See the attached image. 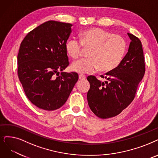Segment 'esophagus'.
Masks as SVG:
<instances>
[{
  "mask_svg": "<svg viewBox=\"0 0 158 158\" xmlns=\"http://www.w3.org/2000/svg\"><path fill=\"white\" fill-rule=\"evenodd\" d=\"M78 78H79V80H84L85 79V76H84L83 74H80L78 76Z\"/></svg>",
  "mask_w": 158,
  "mask_h": 158,
  "instance_id": "obj_1",
  "label": "esophagus"
}]
</instances>
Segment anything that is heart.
<instances>
[{
	"label": "heart",
	"mask_w": 158,
	"mask_h": 158,
	"mask_svg": "<svg viewBox=\"0 0 158 158\" xmlns=\"http://www.w3.org/2000/svg\"><path fill=\"white\" fill-rule=\"evenodd\" d=\"M83 46L91 48L89 59L79 60L71 65V70L79 74L110 71L116 68L124 58L127 43L121 36L99 28H92L81 34V41L76 38L66 44L68 54L73 59L79 58Z\"/></svg>",
	"instance_id": "heart-1"
}]
</instances>
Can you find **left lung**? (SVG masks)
Listing matches in <instances>:
<instances>
[{
    "label": "left lung",
    "instance_id": "obj_1",
    "mask_svg": "<svg viewBox=\"0 0 158 158\" xmlns=\"http://www.w3.org/2000/svg\"><path fill=\"white\" fill-rule=\"evenodd\" d=\"M130 43L128 52L117 67L106 73L101 81L94 76L87 77L90 89L87 98L91 110L101 118L115 117L133 101L137 87L145 73L142 44L128 33Z\"/></svg>",
    "mask_w": 158,
    "mask_h": 158
}]
</instances>
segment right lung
<instances>
[{
	"instance_id": "1",
	"label": "right lung",
	"mask_w": 158,
	"mask_h": 158,
	"mask_svg": "<svg viewBox=\"0 0 158 158\" xmlns=\"http://www.w3.org/2000/svg\"><path fill=\"white\" fill-rule=\"evenodd\" d=\"M72 26L47 21L30 31L21 43L19 78L28 98L40 109L61 108L78 80L77 73L63 71L69 65L66 43Z\"/></svg>"
}]
</instances>
